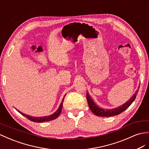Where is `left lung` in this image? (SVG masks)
Returning a JSON list of instances; mask_svg holds the SVG:
<instances>
[{
	"instance_id": "left-lung-1",
	"label": "left lung",
	"mask_w": 149,
	"mask_h": 149,
	"mask_svg": "<svg viewBox=\"0 0 149 149\" xmlns=\"http://www.w3.org/2000/svg\"><path fill=\"white\" fill-rule=\"evenodd\" d=\"M139 87H138V89L136 90L135 93L133 95V96L127 102H126L125 103L123 104V105L120 106L117 108H113L111 109H102L100 108V106H97L96 103H95L93 99L90 96L89 93L87 92V102H88L89 108L91 109V111L98 116L108 117V116L118 115V114H119L120 113L124 111L126 109H127L129 106L132 104V102L134 101L137 95V93L139 92Z\"/></svg>"
}]
</instances>
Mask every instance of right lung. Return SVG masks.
Masks as SVG:
<instances>
[{
	"label": "right lung",
	"instance_id": "right-lung-1",
	"mask_svg": "<svg viewBox=\"0 0 149 149\" xmlns=\"http://www.w3.org/2000/svg\"><path fill=\"white\" fill-rule=\"evenodd\" d=\"M65 96H66V94L64 96L63 100L62 101V102L60 103L58 109H57L54 113H53L52 114H51V115H48V116H41V117H35V116H31L28 115V114L22 113V112L19 111L17 109H16V110L19 113H21L22 115H23L24 116L27 118L28 120H29L30 121H33V122H36V123H43V122H44V121H48L53 120L56 119V118H58V116L60 114L61 112H62V107H63V102Z\"/></svg>",
	"mask_w": 149,
	"mask_h": 149
}]
</instances>
